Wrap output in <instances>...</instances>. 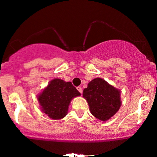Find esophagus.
Instances as JSON below:
<instances>
[{
    "label": "esophagus",
    "instance_id": "34e87169",
    "mask_svg": "<svg viewBox=\"0 0 157 157\" xmlns=\"http://www.w3.org/2000/svg\"><path fill=\"white\" fill-rule=\"evenodd\" d=\"M77 89H78V91H79V92H80V93L81 94H82V88H81V86H78V87H77Z\"/></svg>",
    "mask_w": 157,
    "mask_h": 157
}]
</instances>
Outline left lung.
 <instances>
[{"mask_svg": "<svg viewBox=\"0 0 157 157\" xmlns=\"http://www.w3.org/2000/svg\"><path fill=\"white\" fill-rule=\"evenodd\" d=\"M121 91L101 78L90 81L83 91V97L89 106L91 114L106 121L119 111L121 105Z\"/></svg>", "mask_w": 157, "mask_h": 157, "instance_id": "left-lung-1", "label": "left lung"}]
</instances>
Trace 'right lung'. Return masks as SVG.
<instances>
[{"label":"right lung","instance_id":"obj_1","mask_svg":"<svg viewBox=\"0 0 157 157\" xmlns=\"http://www.w3.org/2000/svg\"><path fill=\"white\" fill-rule=\"evenodd\" d=\"M78 96L81 94L71 82L54 78L38 96V100L43 112L51 119L59 120L66 117L71 101Z\"/></svg>","mask_w":157,"mask_h":157}]
</instances>
